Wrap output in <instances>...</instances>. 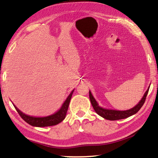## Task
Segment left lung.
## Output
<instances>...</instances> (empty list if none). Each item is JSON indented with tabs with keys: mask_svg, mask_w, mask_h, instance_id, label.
<instances>
[{
	"mask_svg": "<svg viewBox=\"0 0 158 158\" xmlns=\"http://www.w3.org/2000/svg\"><path fill=\"white\" fill-rule=\"evenodd\" d=\"M148 90H149V87L146 91L145 94L143 95V98H141V100L137 105L134 106L133 108L129 109V110H126V111L112 110V109H106L100 107V106L98 105L97 102H96V100H95V98H93V96L91 94V92H90V90H89V98H90V102H91V105L96 113L106 120H109V121H116V120L126 118L130 117L131 116H132V115L135 114L136 113H137V112L140 110V109L142 107L144 102H145L147 94H148Z\"/></svg>",
	"mask_w": 158,
	"mask_h": 158,
	"instance_id": "obj_1",
	"label": "left lung"
}]
</instances>
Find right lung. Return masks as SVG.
Segmentation results:
<instances>
[{"label":"right lung","mask_w":158,"mask_h":158,"mask_svg":"<svg viewBox=\"0 0 158 158\" xmlns=\"http://www.w3.org/2000/svg\"><path fill=\"white\" fill-rule=\"evenodd\" d=\"M74 92V90L70 93L68 98L66 99L65 102L63 103V106L55 114H53L51 116L46 117H33L28 116L23 112H21L17 106L14 105L16 110L17 111L20 116L24 120V121L32 126L35 127H47V126H52V125H56L60 123L61 121H63L65 119L67 111L68 109L69 104L70 102L72 95Z\"/></svg>","instance_id":"right-lung-1"}]
</instances>
